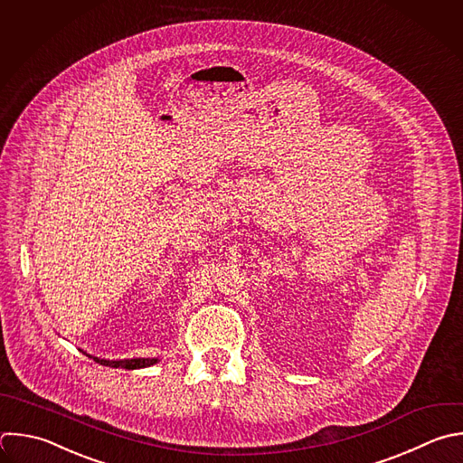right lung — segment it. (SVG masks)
<instances>
[{
    "instance_id": "right-lung-1",
    "label": "right lung",
    "mask_w": 463,
    "mask_h": 463,
    "mask_svg": "<svg viewBox=\"0 0 463 463\" xmlns=\"http://www.w3.org/2000/svg\"><path fill=\"white\" fill-rule=\"evenodd\" d=\"M87 356L94 358L98 364L101 365H109V367H123V369H143L148 365H154L159 362V358H125V360H105V358H98L92 356L89 353H85Z\"/></svg>"
}]
</instances>
